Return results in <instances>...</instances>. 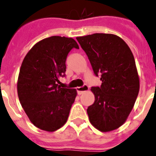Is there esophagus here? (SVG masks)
<instances>
[{"instance_id":"1","label":"esophagus","mask_w":156,"mask_h":156,"mask_svg":"<svg viewBox=\"0 0 156 156\" xmlns=\"http://www.w3.org/2000/svg\"><path fill=\"white\" fill-rule=\"evenodd\" d=\"M76 90H77V92H78V94H79V95H81V94H82L83 93L85 92V91H87L88 90H89V87L85 84V85L82 86V87H77Z\"/></svg>"}]
</instances>
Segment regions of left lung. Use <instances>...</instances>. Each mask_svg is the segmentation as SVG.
<instances>
[{"instance_id":"left-lung-1","label":"left lung","mask_w":156,"mask_h":156,"mask_svg":"<svg viewBox=\"0 0 156 156\" xmlns=\"http://www.w3.org/2000/svg\"><path fill=\"white\" fill-rule=\"evenodd\" d=\"M94 74L101 75L100 87H93L95 100L87 108L91 125L102 132L114 130L126 122L140 90L134 57L123 39L95 33L77 37Z\"/></svg>"}]
</instances>
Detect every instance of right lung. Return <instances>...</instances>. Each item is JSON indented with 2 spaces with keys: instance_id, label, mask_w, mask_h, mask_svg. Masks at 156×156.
<instances>
[{
  "instance_id": "add662e5",
  "label": "right lung",
  "mask_w": 156,
  "mask_h": 156,
  "mask_svg": "<svg viewBox=\"0 0 156 156\" xmlns=\"http://www.w3.org/2000/svg\"><path fill=\"white\" fill-rule=\"evenodd\" d=\"M72 48L79 49L72 37L52 36L36 43L21 65L17 81L19 100L35 127L48 132L62 127L77 96L76 89L61 88L66 60Z\"/></svg>"
}]
</instances>
